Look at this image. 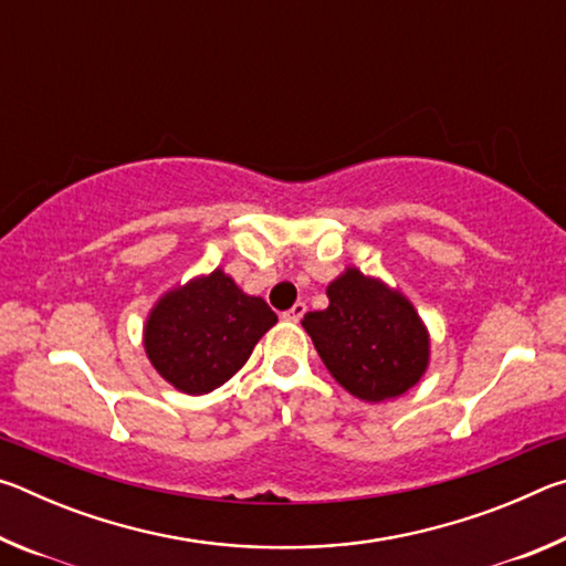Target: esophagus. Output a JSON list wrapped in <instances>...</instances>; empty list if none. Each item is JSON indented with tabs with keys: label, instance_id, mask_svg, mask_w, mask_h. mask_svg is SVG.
Returning <instances> with one entry per match:
<instances>
[{
	"label": "esophagus",
	"instance_id": "obj_1",
	"mask_svg": "<svg viewBox=\"0 0 566 566\" xmlns=\"http://www.w3.org/2000/svg\"><path fill=\"white\" fill-rule=\"evenodd\" d=\"M304 312H306V304L304 302H296L292 310H286L284 314H282V319H286V322H300L302 317H304Z\"/></svg>",
	"mask_w": 566,
	"mask_h": 566
}]
</instances>
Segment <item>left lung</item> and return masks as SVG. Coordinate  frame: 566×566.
<instances>
[{
    "label": "left lung",
    "mask_w": 566,
    "mask_h": 566,
    "mask_svg": "<svg viewBox=\"0 0 566 566\" xmlns=\"http://www.w3.org/2000/svg\"><path fill=\"white\" fill-rule=\"evenodd\" d=\"M329 306L306 312L302 327L332 377L364 401L405 395L424 375L429 337L405 296L359 270L327 286Z\"/></svg>",
    "instance_id": "8db88e82"
}]
</instances>
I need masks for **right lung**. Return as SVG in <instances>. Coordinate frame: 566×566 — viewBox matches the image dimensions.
Returning <instances> with one entry per match:
<instances>
[{
	"mask_svg": "<svg viewBox=\"0 0 566 566\" xmlns=\"http://www.w3.org/2000/svg\"><path fill=\"white\" fill-rule=\"evenodd\" d=\"M276 324L262 296H249L214 270L165 294L145 327L155 369L185 395H207L232 379L254 344Z\"/></svg>",
	"mask_w": 566,
	"mask_h": 566,
	"instance_id": "1",
	"label": "right lung"
}]
</instances>
